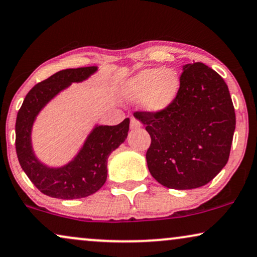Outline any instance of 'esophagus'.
<instances>
[{
	"instance_id": "34e87169",
	"label": "esophagus",
	"mask_w": 257,
	"mask_h": 257,
	"mask_svg": "<svg viewBox=\"0 0 257 257\" xmlns=\"http://www.w3.org/2000/svg\"><path fill=\"white\" fill-rule=\"evenodd\" d=\"M141 125H142L141 122H140L138 118H135V117L131 118V128L132 129H139Z\"/></svg>"
}]
</instances>
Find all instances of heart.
Returning <instances> with one entry per match:
<instances>
[{
	"instance_id": "1",
	"label": "heart",
	"mask_w": 257,
	"mask_h": 257,
	"mask_svg": "<svg viewBox=\"0 0 257 257\" xmlns=\"http://www.w3.org/2000/svg\"><path fill=\"white\" fill-rule=\"evenodd\" d=\"M179 89L180 78L175 70L149 68L129 78L122 91L128 100L143 98L147 109L161 111L172 103Z\"/></svg>"
}]
</instances>
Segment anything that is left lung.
Segmentation results:
<instances>
[{"instance_id": "1", "label": "left lung", "mask_w": 257, "mask_h": 257, "mask_svg": "<svg viewBox=\"0 0 257 257\" xmlns=\"http://www.w3.org/2000/svg\"><path fill=\"white\" fill-rule=\"evenodd\" d=\"M152 138L147 164L157 182L194 189L210 182L227 164L235 109L228 85L204 63L186 64L180 89L161 111H136Z\"/></svg>"}]
</instances>
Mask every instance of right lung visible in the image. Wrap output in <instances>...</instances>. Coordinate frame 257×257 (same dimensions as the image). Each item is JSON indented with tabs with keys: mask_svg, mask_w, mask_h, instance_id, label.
<instances>
[{
	"mask_svg": "<svg viewBox=\"0 0 257 257\" xmlns=\"http://www.w3.org/2000/svg\"><path fill=\"white\" fill-rule=\"evenodd\" d=\"M96 67L60 70L30 89L17 112L15 147L19 162L41 193L50 197L74 200L96 193L107 180V160L129 131V118L117 125H98L88 136L78 155L62 168H48L34 155L30 132L39 111L71 82H80Z\"/></svg>",
	"mask_w": 257,
	"mask_h": 257,
	"instance_id": "right-lung-1",
	"label": "right lung"
}]
</instances>
